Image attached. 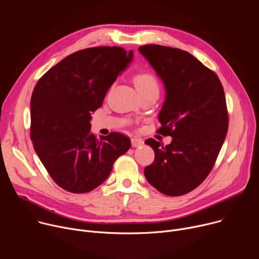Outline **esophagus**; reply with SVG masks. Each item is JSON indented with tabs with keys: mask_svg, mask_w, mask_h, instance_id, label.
Listing matches in <instances>:
<instances>
[{
	"mask_svg": "<svg viewBox=\"0 0 259 259\" xmlns=\"http://www.w3.org/2000/svg\"><path fill=\"white\" fill-rule=\"evenodd\" d=\"M131 144L133 147H137V146H140L143 144V140L140 138H137V137H133V138H131Z\"/></svg>",
	"mask_w": 259,
	"mask_h": 259,
	"instance_id": "obj_1",
	"label": "esophagus"
}]
</instances>
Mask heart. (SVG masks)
<instances>
[{"label":"heart","instance_id":"1","mask_svg":"<svg viewBox=\"0 0 259 259\" xmlns=\"http://www.w3.org/2000/svg\"><path fill=\"white\" fill-rule=\"evenodd\" d=\"M134 84L139 94H145L150 92H159V83L156 77L151 71H140L134 77Z\"/></svg>","mask_w":259,"mask_h":259}]
</instances>
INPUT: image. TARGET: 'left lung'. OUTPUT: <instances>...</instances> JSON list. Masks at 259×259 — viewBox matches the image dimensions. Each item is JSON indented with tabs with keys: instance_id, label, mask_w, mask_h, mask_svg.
<instances>
[{
	"instance_id": "left-lung-1",
	"label": "left lung",
	"mask_w": 259,
	"mask_h": 259,
	"mask_svg": "<svg viewBox=\"0 0 259 259\" xmlns=\"http://www.w3.org/2000/svg\"><path fill=\"white\" fill-rule=\"evenodd\" d=\"M139 52L165 85L166 96L159 115L168 145L147 139L155 161L144 176L164 195H186L212 170L229 128L224 87L216 73L191 53L161 45H145Z\"/></svg>"
}]
</instances>
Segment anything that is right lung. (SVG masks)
I'll return each instance as SVG.
<instances>
[{
  "instance_id": "1",
  "label": "right lung",
  "mask_w": 259,
  "mask_h": 259,
  "mask_svg": "<svg viewBox=\"0 0 259 259\" xmlns=\"http://www.w3.org/2000/svg\"><path fill=\"white\" fill-rule=\"evenodd\" d=\"M132 58L133 51L122 47L83 49L59 61L35 84L30 138L49 175L63 190L91 192L130 149V139L118 132L97 139L90 120Z\"/></svg>"
}]
</instances>
